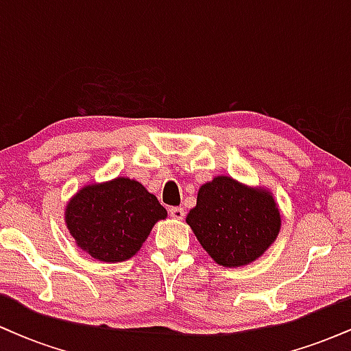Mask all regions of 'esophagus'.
Returning <instances> with one entry per match:
<instances>
[{
    "instance_id": "1",
    "label": "esophagus",
    "mask_w": 351,
    "mask_h": 351,
    "mask_svg": "<svg viewBox=\"0 0 351 351\" xmlns=\"http://www.w3.org/2000/svg\"><path fill=\"white\" fill-rule=\"evenodd\" d=\"M168 213H170V216L173 219H183L184 217V209L183 208H170L168 209Z\"/></svg>"
}]
</instances>
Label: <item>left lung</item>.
Here are the masks:
<instances>
[{
  "mask_svg": "<svg viewBox=\"0 0 351 351\" xmlns=\"http://www.w3.org/2000/svg\"><path fill=\"white\" fill-rule=\"evenodd\" d=\"M186 224L216 264L243 267L274 244L282 216L269 188L219 175L198 189Z\"/></svg>",
  "mask_w": 351,
  "mask_h": 351,
  "instance_id": "obj_1",
  "label": "left lung"
}]
</instances>
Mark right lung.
I'll return each instance as SVG.
<instances>
[{"instance_id": "right-lung-1", "label": "right lung", "mask_w": 351, "mask_h": 351, "mask_svg": "<svg viewBox=\"0 0 351 351\" xmlns=\"http://www.w3.org/2000/svg\"><path fill=\"white\" fill-rule=\"evenodd\" d=\"M167 209L142 183L117 176L86 184L67 201L64 221L77 247L100 263H122L140 251Z\"/></svg>"}]
</instances>
